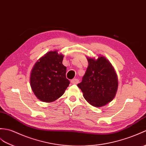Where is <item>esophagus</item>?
Segmentation results:
<instances>
[{"mask_svg": "<svg viewBox=\"0 0 146 146\" xmlns=\"http://www.w3.org/2000/svg\"><path fill=\"white\" fill-rule=\"evenodd\" d=\"M79 80L77 79V78H74V79H73L72 81H71V82H72V83L73 84H76L79 83Z\"/></svg>", "mask_w": 146, "mask_h": 146, "instance_id": "34e87169", "label": "esophagus"}]
</instances>
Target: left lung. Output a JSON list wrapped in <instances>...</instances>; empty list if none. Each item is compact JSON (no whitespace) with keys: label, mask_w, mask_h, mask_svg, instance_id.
<instances>
[{"label":"left lung","mask_w":146,"mask_h":146,"mask_svg":"<svg viewBox=\"0 0 146 146\" xmlns=\"http://www.w3.org/2000/svg\"><path fill=\"white\" fill-rule=\"evenodd\" d=\"M87 60L88 66L78 86L90 104L103 106L116 95L118 86L116 73L109 61L103 56L97 60L87 58Z\"/></svg>","instance_id":"8db88e82"}]
</instances>
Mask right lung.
Here are the masks:
<instances>
[{"label":"right lung","instance_id":"obj_1","mask_svg":"<svg viewBox=\"0 0 146 146\" xmlns=\"http://www.w3.org/2000/svg\"><path fill=\"white\" fill-rule=\"evenodd\" d=\"M63 56L57 51L46 53L37 62L30 74V85L35 96L43 102L50 103L62 96L69 86Z\"/></svg>","mask_w":146,"mask_h":146}]
</instances>
